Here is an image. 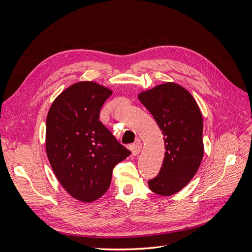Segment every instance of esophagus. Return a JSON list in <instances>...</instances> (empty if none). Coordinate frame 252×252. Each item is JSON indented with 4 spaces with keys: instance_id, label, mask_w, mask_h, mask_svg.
Listing matches in <instances>:
<instances>
[{
    "instance_id": "esophagus-1",
    "label": "esophagus",
    "mask_w": 252,
    "mask_h": 252,
    "mask_svg": "<svg viewBox=\"0 0 252 252\" xmlns=\"http://www.w3.org/2000/svg\"><path fill=\"white\" fill-rule=\"evenodd\" d=\"M142 149V144L140 142H136L131 146V152L133 156H138L140 154V151Z\"/></svg>"
}]
</instances>
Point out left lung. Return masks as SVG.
I'll use <instances>...</instances> for the list:
<instances>
[{"mask_svg": "<svg viewBox=\"0 0 252 252\" xmlns=\"http://www.w3.org/2000/svg\"><path fill=\"white\" fill-rule=\"evenodd\" d=\"M164 134L165 158L161 170L148 181L152 192L171 195L192 180L201 165L203 118L190 93L175 83H165L139 94Z\"/></svg>", "mask_w": 252, "mask_h": 252, "instance_id": "8db88e82", "label": "left lung"}]
</instances>
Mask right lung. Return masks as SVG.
Masks as SVG:
<instances>
[{
    "label": "right lung",
    "mask_w": 252,
    "mask_h": 252,
    "mask_svg": "<svg viewBox=\"0 0 252 252\" xmlns=\"http://www.w3.org/2000/svg\"><path fill=\"white\" fill-rule=\"evenodd\" d=\"M112 91L94 82H79L55 101L46 120V152L57 179L74 199L90 203L110 186L112 170L130 151L100 119Z\"/></svg>",
    "instance_id": "right-lung-1"
}]
</instances>
